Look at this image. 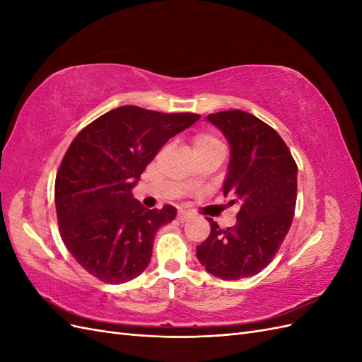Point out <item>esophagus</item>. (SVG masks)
Masks as SVG:
<instances>
[{
  "instance_id": "1",
  "label": "esophagus",
  "mask_w": 362,
  "mask_h": 362,
  "mask_svg": "<svg viewBox=\"0 0 362 362\" xmlns=\"http://www.w3.org/2000/svg\"><path fill=\"white\" fill-rule=\"evenodd\" d=\"M190 218V213H187L185 210H180L178 211V221L180 222H187Z\"/></svg>"
}]
</instances>
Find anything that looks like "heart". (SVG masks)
Wrapping results in <instances>:
<instances>
[{
  "instance_id": "heart-1",
  "label": "heart",
  "mask_w": 362,
  "mask_h": 362,
  "mask_svg": "<svg viewBox=\"0 0 362 362\" xmlns=\"http://www.w3.org/2000/svg\"><path fill=\"white\" fill-rule=\"evenodd\" d=\"M217 146H222V144L211 134L202 133L193 139V151H202V149H210Z\"/></svg>"
}]
</instances>
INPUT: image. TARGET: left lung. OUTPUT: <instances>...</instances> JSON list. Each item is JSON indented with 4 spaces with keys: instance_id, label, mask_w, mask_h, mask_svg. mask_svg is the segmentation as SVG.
<instances>
[{
    "instance_id": "left-lung-1",
    "label": "left lung",
    "mask_w": 362,
    "mask_h": 362,
    "mask_svg": "<svg viewBox=\"0 0 362 362\" xmlns=\"http://www.w3.org/2000/svg\"><path fill=\"white\" fill-rule=\"evenodd\" d=\"M231 148L223 194L240 210L226 229L208 217L211 233L196 257L211 275L237 281L254 276L275 257L293 222L298 166L286 141L257 116L228 110L206 116Z\"/></svg>"
}]
</instances>
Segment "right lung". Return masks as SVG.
Wrapping results in <instances>:
<instances>
[{
    "mask_svg": "<svg viewBox=\"0 0 362 362\" xmlns=\"http://www.w3.org/2000/svg\"><path fill=\"white\" fill-rule=\"evenodd\" d=\"M199 117L122 105L74 139L56 177V210L64 246L92 276L124 284L148 267L156 233L177 208L148 210L131 190L161 146Z\"/></svg>",
    "mask_w": 362,
    "mask_h": 362,
    "instance_id": "add662e5",
    "label": "right lung"
}]
</instances>
